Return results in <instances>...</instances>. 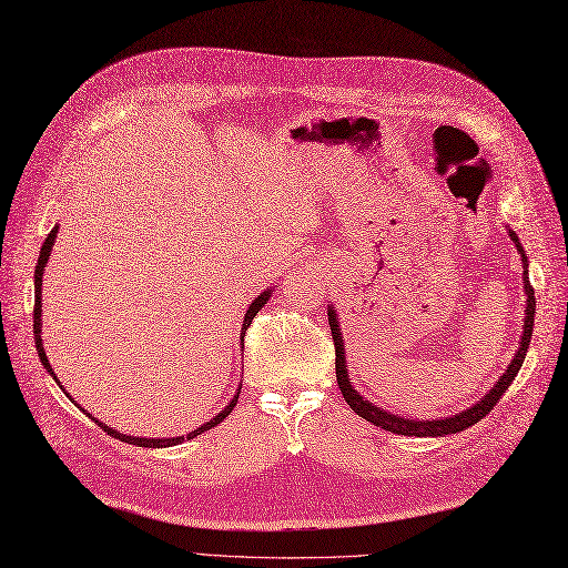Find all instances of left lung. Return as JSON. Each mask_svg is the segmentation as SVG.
<instances>
[{"instance_id": "1", "label": "left lung", "mask_w": 568, "mask_h": 568, "mask_svg": "<svg viewBox=\"0 0 568 568\" xmlns=\"http://www.w3.org/2000/svg\"><path fill=\"white\" fill-rule=\"evenodd\" d=\"M511 240L516 242V250L523 254V246L518 242V237L511 232ZM523 261H526V254H523ZM526 295H528V307H526V328H523V336H520V347L516 357L511 359V365L506 367L504 376L497 382L489 394L477 400L470 410H463L454 417H446V419H423V423H417V419H408V417H396L390 415L382 408H376L374 403L362 398L357 390L351 386V379H347V369H345V353H343V338H341V328H338V318L333 314V307L328 310V324H331V336H333V345H336V379H338V388L343 398L347 400V405L359 415L365 417L367 423L388 429L394 434H405V436H444V434H456L473 427L479 419L487 417L491 413L494 405L499 403V398L506 394V388L511 386V382L516 379L518 369L523 367V359H526V353L530 347V336H532V324H535V290L530 285V281L526 278Z\"/></svg>"}]
</instances>
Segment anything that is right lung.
I'll use <instances>...</instances> for the list:
<instances>
[{"label":"right lung","mask_w":568,"mask_h":568,"mask_svg":"<svg viewBox=\"0 0 568 568\" xmlns=\"http://www.w3.org/2000/svg\"><path fill=\"white\" fill-rule=\"evenodd\" d=\"M54 237H57V227L50 232V235L45 237V242H42V252H40V258H38V266H36V307H33V333H36V347H38V355H40V359H42V365H45V369L54 376V372H52V367H50V359H48V355H45V347H42V338H40V322H42V304H40V287H42V271H45V264H48V258H50V252H52V244H54ZM268 297H271V293L266 290V293H261L254 302H252V307L246 310V314H244V324H242V341H244V333H246V328H250V324H252V318L258 314V310L264 307V304L268 302ZM57 379V376H54ZM237 398H240V390H237V396L232 398V403L227 405L225 410H221L217 413L211 423H206V425H201L199 429H194V432H189L186 436H174V439H139V436H126V434H120V432H114V429H110V427H103V423H95L103 427L110 436H114V439H120V442H126V444H134V446H145V448H163V446H174V444H180V442H184V439H194V436H199L201 432H206V429H211V427H215V425H221L223 419L232 413V408H235L237 405Z\"/></svg>","instance_id":"1"}]
</instances>
